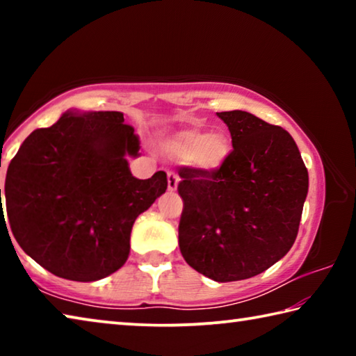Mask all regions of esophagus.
Here are the masks:
<instances>
[{
    "label": "esophagus",
    "mask_w": 356,
    "mask_h": 356,
    "mask_svg": "<svg viewBox=\"0 0 356 356\" xmlns=\"http://www.w3.org/2000/svg\"><path fill=\"white\" fill-rule=\"evenodd\" d=\"M179 184V176L174 171H168V190L176 191Z\"/></svg>",
    "instance_id": "1"
}]
</instances>
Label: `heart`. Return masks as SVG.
Returning a JSON list of instances; mask_svg holds the SVG:
<instances>
[{
	"label": "heart",
	"instance_id": "heart-1",
	"mask_svg": "<svg viewBox=\"0 0 356 356\" xmlns=\"http://www.w3.org/2000/svg\"><path fill=\"white\" fill-rule=\"evenodd\" d=\"M171 147L176 154L190 156L193 165L206 172L218 171L231 155V141L221 131L207 134L200 127H186L172 136Z\"/></svg>",
	"mask_w": 356,
	"mask_h": 356
}]
</instances>
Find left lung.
<instances>
[{"label": "left lung", "mask_w": 356, "mask_h": 356, "mask_svg": "<svg viewBox=\"0 0 356 356\" xmlns=\"http://www.w3.org/2000/svg\"><path fill=\"white\" fill-rule=\"evenodd\" d=\"M232 138L218 171L179 168V248L191 268L229 282L278 262L297 238L308 170L293 138L246 111L216 113Z\"/></svg>", "instance_id": "1"}]
</instances>
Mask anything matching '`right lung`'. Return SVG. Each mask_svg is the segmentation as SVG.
<instances>
[{
    "label": "right lung",
    "instance_id": "add662e5",
    "mask_svg": "<svg viewBox=\"0 0 356 356\" xmlns=\"http://www.w3.org/2000/svg\"><path fill=\"white\" fill-rule=\"evenodd\" d=\"M138 150L140 138L119 111L65 113L51 127L34 130L10 160L4 184L22 250L72 281H97L122 267L136 216L168 188L163 171L146 180L131 176L125 155Z\"/></svg>",
    "mask_w": 356,
    "mask_h": 356
}]
</instances>
